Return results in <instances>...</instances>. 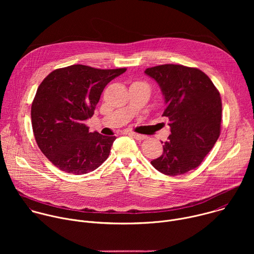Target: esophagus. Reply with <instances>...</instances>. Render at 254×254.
<instances>
[{
  "mask_svg": "<svg viewBox=\"0 0 254 254\" xmlns=\"http://www.w3.org/2000/svg\"><path fill=\"white\" fill-rule=\"evenodd\" d=\"M128 134L129 135H131L132 137H134L135 139H137V140H143V139H146V138H148V136L147 135H144V134H139V133H135V132H128Z\"/></svg>",
  "mask_w": 254,
  "mask_h": 254,
  "instance_id": "34e87169",
  "label": "esophagus"
}]
</instances>
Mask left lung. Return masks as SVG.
I'll use <instances>...</instances> for the list:
<instances>
[{
    "instance_id": "left-lung-1",
    "label": "left lung",
    "mask_w": 254,
    "mask_h": 254,
    "mask_svg": "<svg viewBox=\"0 0 254 254\" xmlns=\"http://www.w3.org/2000/svg\"><path fill=\"white\" fill-rule=\"evenodd\" d=\"M144 73L162 90L166 103L163 117L169 119L171 127L162 156L151 164L168 176L185 174L203 162L220 135V93L198 68L164 64L147 68Z\"/></svg>"
}]
</instances>
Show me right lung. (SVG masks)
<instances>
[{
	"mask_svg": "<svg viewBox=\"0 0 254 254\" xmlns=\"http://www.w3.org/2000/svg\"><path fill=\"white\" fill-rule=\"evenodd\" d=\"M127 68L97 69L76 64L52 71L39 85L31 106L34 136L59 170L83 175L110 156L116 136L89 132L90 119L108 82Z\"/></svg>",
	"mask_w": 254,
	"mask_h": 254,
	"instance_id": "add662e5",
	"label": "right lung"
}]
</instances>
